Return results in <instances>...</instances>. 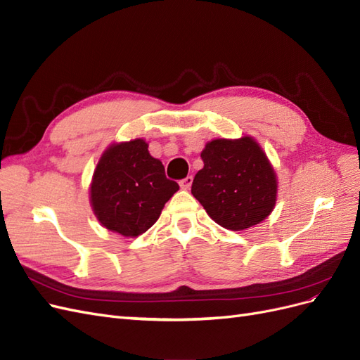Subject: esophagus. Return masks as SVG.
I'll use <instances>...</instances> for the list:
<instances>
[{
    "label": "esophagus",
    "instance_id": "34e87169",
    "mask_svg": "<svg viewBox=\"0 0 360 360\" xmlns=\"http://www.w3.org/2000/svg\"><path fill=\"white\" fill-rule=\"evenodd\" d=\"M192 181H193L192 176H188L186 179L180 180V188H181V189H189V188L192 186Z\"/></svg>",
    "mask_w": 360,
    "mask_h": 360
}]
</instances>
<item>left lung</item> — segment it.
Wrapping results in <instances>:
<instances>
[{
  "label": "left lung",
  "mask_w": 360,
  "mask_h": 360,
  "mask_svg": "<svg viewBox=\"0 0 360 360\" xmlns=\"http://www.w3.org/2000/svg\"><path fill=\"white\" fill-rule=\"evenodd\" d=\"M201 159L204 167L195 174L192 195L217 225L242 231L274 212L276 172L252 136L212 139Z\"/></svg>",
  "instance_id": "left-lung-1"
}]
</instances>
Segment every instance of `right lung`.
<instances>
[{"instance_id": "1", "label": "right lung", "mask_w": 360, "mask_h": 360, "mask_svg": "<svg viewBox=\"0 0 360 360\" xmlns=\"http://www.w3.org/2000/svg\"><path fill=\"white\" fill-rule=\"evenodd\" d=\"M177 191L162 162L150 155L146 139L135 138L103 151L91 179L90 204L106 230L138 237L159 219Z\"/></svg>"}]
</instances>
